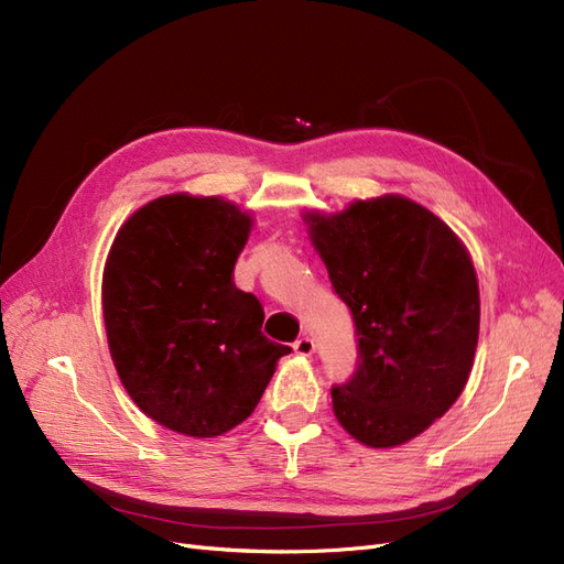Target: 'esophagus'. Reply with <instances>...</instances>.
Listing matches in <instances>:
<instances>
[{
    "label": "esophagus",
    "mask_w": 564,
    "mask_h": 564,
    "mask_svg": "<svg viewBox=\"0 0 564 564\" xmlns=\"http://www.w3.org/2000/svg\"><path fill=\"white\" fill-rule=\"evenodd\" d=\"M294 351L301 354V356H310L314 351V340H312V337H307V335L299 337V340L294 343Z\"/></svg>",
    "instance_id": "esophagus-1"
}]
</instances>
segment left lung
<instances>
[{
	"mask_svg": "<svg viewBox=\"0 0 564 564\" xmlns=\"http://www.w3.org/2000/svg\"><path fill=\"white\" fill-rule=\"evenodd\" d=\"M310 220L356 328V368L330 389L333 412L368 446L410 442L465 389L479 340L475 265L440 217L402 196Z\"/></svg>",
	"mask_w": 564,
	"mask_h": 564,
	"instance_id": "left-lung-1",
	"label": "left lung"
}]
</instances>
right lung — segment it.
<instances>
[{"label": "right lung", "instance_id": "add662e5", "mask_svg": "<svg viewBox=\"0 0 564 564\" xmlns=\"http://www.w3.org/2000/svg\"><path fill=\"white\" fill-rule=\"evenodd\" d=\"M252 219L229 200L173 194L133 213L104 270L110 356L131 400L175 433L215 437L254 412L291 347L231 273Z\"/></svg>", "mask_w": 564, "mask_h": 564}]
</instances>
